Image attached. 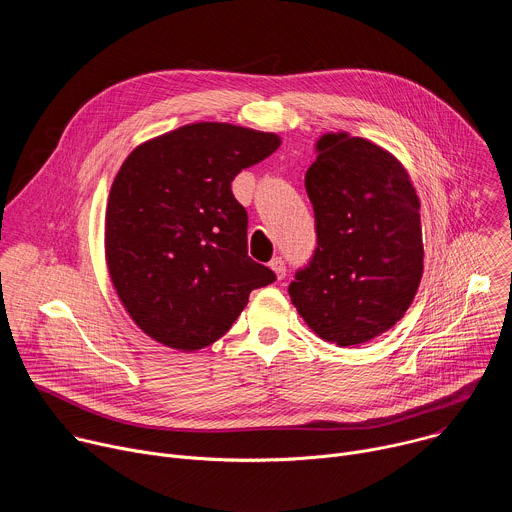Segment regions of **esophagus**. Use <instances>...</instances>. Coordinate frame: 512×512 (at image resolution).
I'll use <instances>...</instances> for the list:
<instances>
[{
    "label": "esophagus",
    "instance_id": "esophagus-1",
    "mask_svg": "<svg viewBox=\"0 0 512 512\" xmlns=\"http://www.w3.org/2000/svg\"><path fill=\"white\" fill-rule=\"evenodd\" d=\"M269 267L275 271V275H277V279H283L285 277V261L281 259V257H275V259H271V263H269Z\"/></svg>",
    "mask_w": 512,
    "mask_h": 512
}]
</instances>
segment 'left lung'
<instances>
[{"mask_svg":"<svg viewBox=\"0 0 512 512\" xmlns=\"http://www.w3.org/2000/svg\"><path fill=\"white\" fill-rule=\"evenodd\" d=\"M306 172L316 251L289 298L326 342L352 346L395 326L423 273L419 198L401 162L379 145L328 133Z\"/></svg>","mask_w":512,"mask_h":512,"instance_id":"left-lung-1","label":"left lung"}]
</instances>
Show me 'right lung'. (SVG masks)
Here are the masks:
<instances>
[{"label":"right lung","mask_w":512,"mask_h":512,"mask_svg":"<svg viewBox=\"0 0 512 512\" xmlns=\"http://www.w3.org/2000/svg\"><path fill=\"white\" fill-rule=\"evenodd\" d=\"M275 133L192 123L135 148L117 172L105 253L117 296L154 340L198 350L221 338L275 273L247 251L235 176L279 148Z\"/></svg>","instance_id":"1"}]
</instances>
